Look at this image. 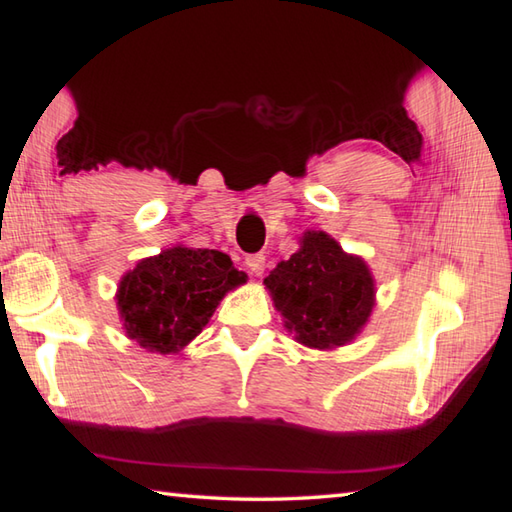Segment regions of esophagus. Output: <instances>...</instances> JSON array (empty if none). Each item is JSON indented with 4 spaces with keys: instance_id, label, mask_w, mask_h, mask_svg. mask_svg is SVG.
Here are the masks:
<instances>
[{
    "instance_id": "obj_1",
    "label": "esophagus",
    "mask_w": 512,
    "mask_h": 512,
    "mask_svg": "<svg viewBox=\"0 0 512 512\" xmlns=\"http://www.w3.org/2000/svg\"><path fill=\"white\" fill-rule=\"evenodd\" d=\"M246 266H248V271L253 273V275H262L264 273V266H266V257L262 253L248 255L246 257Z\"/></svg>"
}]
</instances>
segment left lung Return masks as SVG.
<instances>
[{"instance_id": "left-lung-1", "label": "left lung", "mask_w": 512, "mask_h": 512, "mask_svg": "<svg viewBox=\"0 0 512 512\" xmlns=\"http://www.w3.org/2000/svg\"><path fill=\"white\" fill-rule=\"evenodd\" d=\"M264 282L296 339L318 350L352 341L375 305L368 266L325 232H307L298 253Z\"/></svg>"}]
</instances>
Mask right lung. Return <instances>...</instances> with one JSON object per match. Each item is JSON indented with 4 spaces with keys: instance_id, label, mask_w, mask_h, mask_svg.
<instances>
[{
    "instance_id": "add662e5",
    "label": "right lung",
    "mask_w": 512,
    "mask_h": 512,
    "mask_svg": "<svg viewBox=\"0 0 512 512\" xmlns=\"http://www.w3.org/2000/svg\"><path fill=\"white\" fill-rule=\"evenodd\" d=\"M241 282L246 275L219 250L176 246L142 259L117 293L126 334L151 352H178L201 334L225 291Z\"/></svg>"
}]
</instances>
